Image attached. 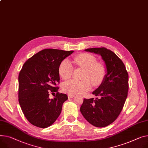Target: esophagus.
<instances>
[{"instance_id": "obj_1", "label": "esophagus", "mask_w": 148, "mask_h": 148, "mask_svg": "<svg viewBox=\"0 0 148 148\" xmlns=\"http://www.w3.org/2000/svg\"><path fill=\"white\" fill-rule=\"evenodd\" d=\"M74 96V95H68V97L69 98H72V97H73Z\"/></svg>"}]
</instances>
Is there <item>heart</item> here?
<instances>
[{
	"instance_id": "obj_1",
	"label": "heart",
	"mask_w": 148,
	"mask_h": 148,
	"mask_svg": "<svg viewBox=\"0 0 148 148\" xmlns=\"http://www.w3.org/2000/svg\"><path fill=\"white\" fill-rule=\"evenodd\" d=\"M73 62L84 69L82 76L83 80H70L65 82L62 86L65 92L70 95L83 94L90 89L92 83L94 86H97L102 83L106 75V67L103 64L97 62L94 56L86 53L78 54L73 58ZM58 71L62 79L67 80L71 77L74 68L70 61L65 60L60 65Z\"/></svg>"
}]
</instances>
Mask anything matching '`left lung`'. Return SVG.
Masks as SVG:
<instances>
[{"instance_id":"1","label":"left lung","mask_w":148,"mask_h":148,"mask_svg":"<svg viewBox=\"0 0 148 148\" xmlns=\"http://www.w3.org/2000/svg\"><path fill=\"white\" fill-rule=\"evenodd\" d=\"M85 51L100 55L107 73L100 86L92 93L97 97L84 99L80 112L92 125L106 127L117 119L123 110L129 90V75L123 61L110 49L95 47Z\"/></svg>"}]
</instances>
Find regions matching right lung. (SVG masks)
<instances>
[{"label":"right lung","mask_w":148,"mask_h":148,"mask_svg":"<svg viewBox=\"0 0 148 148\" xmlns=\"http://www.w3.org/2000/svg\"><path fill=\"white\" fill-rule=\"evenodd\" d=\"M73 52L43 49L23 65L18 76V101L24 115L32 124L44 129L60 116L68 96L58 92L59 66ZM50 92L57 93L53 99L48 98Z\"/></svg>","instance_id":"obj_1"}]
</instances>
